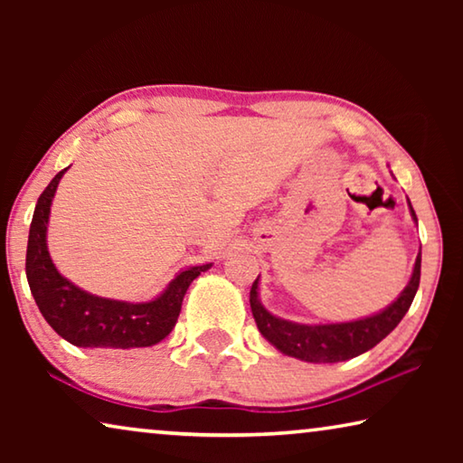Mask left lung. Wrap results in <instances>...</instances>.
I'll return each mask as SVG.
<instances>
[{"instance_id": "1", "label": "left lung", "mask_w": 463, "mask_h": 463, "mask_svg": "<svg viewBox=\"0 0 463 463\" xmlns=\"http://www.w3.org/2000/svg\"><path fill=\"white\" fill-rule=\"evenodd\" d=\"M411 213L414 216V221H417V214H414L412 206ZM257 279L253 281V286H250L249 302L250 310H253L257 328H260L265 339L271 345H276L281 354L302 359V362L335 364L365 354L367 349L375 347L383 336H388L398 326L402 317L409 312L414 300V294H417L419 289L420 253L417 257V261H414V271L409 286L404 288L401 298H398L394 304H390L386 310H382L380 315L354 320V323L308 326L273 317L261 307L260 298H257Z\"/></svg>"}]
</instances>
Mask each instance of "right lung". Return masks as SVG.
Instances as JSON below:
<instances>
[{"mask_svg":"<svg viewBox=\"0 0 463 463\" xmlns=\"http://www.w3.org/2000/svg\"><path fill=\"white\" fill-rule=\"evenodd\" d=\"M59 171L36 202L28 234L26 278L38 310L62 339L77 347H151L171 333L182 312L184 296L192 281L210 265L179 273L159 298L143 304L108 300L83 292L54 268L46 249V224L51 202L62 174Z\"/></svg>","mask_w":463,"mask_h":463,"instance_id":"add662e5","label":"right lung"}]
</instances>
